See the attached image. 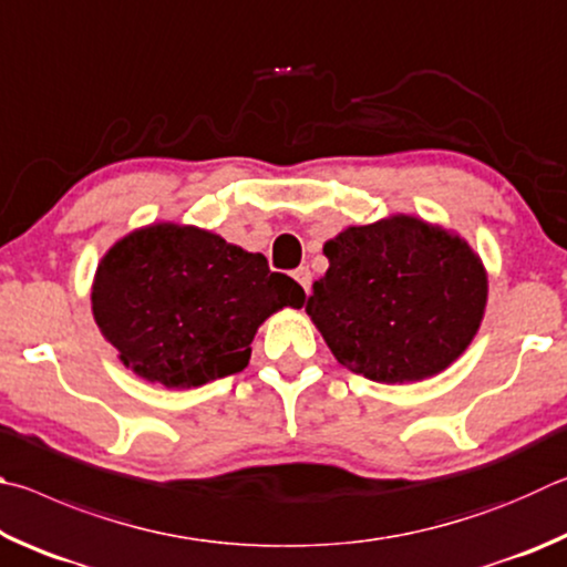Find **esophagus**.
<instances>
[{
  "label": "esophagus",
  "mask_w": 567,
  "mask_h": 567,
  "mask_svg": "<svg viewBox=\"0 0 567 567\" xmlns=\"http://www.w3.org/2000/svg\"><path fill=\"white\" fill-rule=\"evenodd\" d=\"M293 278H296V281H299V284H301V289H303V291H309V289H311L313 274H311V271H309V268H306V266H301V268H299V271H296V274H293Z\"/></svg>",
  "instance_id": "esophagus-1"
}]
</instances>
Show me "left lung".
<instances>
[{
  "label": "left lung",
  "instance_id": "8db88e82",
  "mask_svg": "<svg viewBox=\"0 0 567 567\" xmlns=\"http://www.w3.org/2000/svg\"><path fill=\"white\" fill-rule=\"evenodd\" d=\"M329 271L306 299L336 361L379 383L441 373L478 333L488 274L471 244L411 214L323 244Z\"/></svg>",
  "mask_w": 567,
  "mask_h": 567
}]
</instances>
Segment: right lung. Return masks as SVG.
Wrapping results in <instances>:
<instances>
[{
	"mask_svg": "<svg viewBox=\"0 0 567 567\" xmlns=\"http://www.w3.org/2000/svg\"><path fill=\"white\" fill-rule=\"evenodd\" d=\"M306 293L198 226L158 221L136 228L96 266L92 313L126 369L166 389H196L244 371L268 316L301 309Z\"/></svg>",
	"mask_w": 567,
	"mask_h": 567,
	"instance_id": "add662e5",
	"label": "right lung"
}]
</instances>
